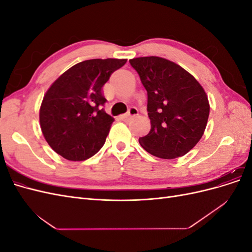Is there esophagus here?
<instances>
[{"label":"esophagus","mask_w":252,"mask_h":252,"mask_svg":"<svg viewBox=\"0 0 252 252\" xmlns=\"http://www.w3.org/2000/svg\"><path fill=\"white\" fill-rule=\"evenodd\" d=\"M138 112H139L138 109L134 108V107H131L130 109L128 110V112L125 114V116L122 117V119H123L124 121H129L131 118H133V117H135V116H138Z\"/></svg>","instance_id":"1"}]
</instances>
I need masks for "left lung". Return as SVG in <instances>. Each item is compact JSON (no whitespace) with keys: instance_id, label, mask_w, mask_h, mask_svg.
<instances>
[{"instance_id":"left-lung-1","label":"left lung","mask_w":252,"mask_h":252,"mask_svg":"<svg viewBox=\"0 0 252 252\" xmlns=\"http://www.w3.org/2000/svg\"><path fill=\"white\" fill-rule=\"evenodd\" d=\"M147 90L151 129L139 139L150 155L175 158L201 140L209 117L207 94L193 75L169 60L143 57L129 60Z\"/></svg>"}]
</instances>
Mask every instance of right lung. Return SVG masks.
<instances>
[{
	"label": "right lung",
	"instance_id": "1",
	"mask_svg": "<svg viewBox=\"0 0 252 252\" xmlns=\"http://www.w3.org/2000/svg\"><path fill=\"white\" fill-rule=\"evenodd\" d=\"M126 59H94L75 64L52 83L40 108L45 140L69 161H85L100 150L114 119L105 112L102 87Z\"/></svg>",
	"mask_w": 252,
	"mask_h": 252
}]
</instances>
